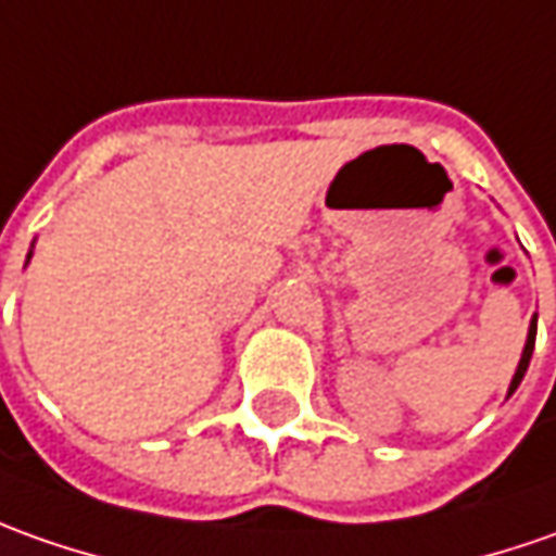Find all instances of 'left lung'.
<instances>
[{"instance_id": "1", "label": "left lung", "mask_w": 556, "mask_h": 556, "mask_svg": "<svg viewBox=\"0 0 556 556\" xmlns=\"http://www.w3.org/2000/svg\"><path fill=\"white\" fill-rule=\"evenodd\" d=\"M535 324H539V315H535L530 324V337H527V345H523V355H520V364H517V374H514L511 386H508V397H511L514 391H517V386L523 382V374H527V367H530L532 349H535Z\"/></svg>"}]
</instances>
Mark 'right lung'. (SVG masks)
Here are the masks:
<instances>
[{
	"instance_id": "add662e5",
	"label": "right lung",
	"mask_w": 556,
	"mask_h": 556,
	"mask_svg": "<svg viewBox=\"0 0 556 556\" xmlns=\"http://www.w3.org/2000/svg\"><path fill=\"white\" fill-rule=\"evenodd\" d=\"M29 256H33V251H29V253H26V260H29Z\"/></svg>"
}]
</instances>
